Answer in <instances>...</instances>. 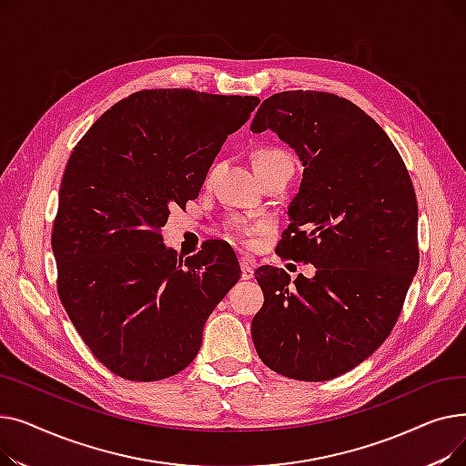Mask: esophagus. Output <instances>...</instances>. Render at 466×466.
<instances>
[{"instance_id": "obj_1", "label": "esophagus", "mask_w": 466, "mask_h": 466, "mask_svg": "<svg viewBox=\"0 0 466 466\" xmlns=\"http://www.w3.org/2000/svg\"><path fill=\"white\" fill-rule=\"evenodd\" d=\"M239 266H241V279H253L255 278V270H253V264L249 258H241L239 260Z\"/></svg>"}]
</instances>
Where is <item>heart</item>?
<instances>
[{
    "label": "heart",
    "instance_id": "1",
    "mask_svg": "<svg viewBox=\"0 0 466 466\" xmlns=\"http://www.w3.org/2000/svg\"><path fill=\"white\" fill-rule=\"evenodd\" d=\"M281 158H289L285 153L276 151V149H260L255 153L253 157V166H260V164H268V162H274V160H281ZM232 232L239 234L241 227L239 225H232Z\"/></svg>",
    "mask_w": 466,
    "mask_h": 466
}]
</instances>
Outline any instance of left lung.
<instances>
[{
	"mask_svg": "<svg viewBox=\"0 0 466 466\" xmlns=\"http://www.w3.org/2000/svg\"><path fill=\"white\" fill-rule=\"evenodd\" d=\"M272 130L304 174L279 255L315 276L260 266L253 344L274 372L325 381L369 359L393 330L418 272V200L393 141L346 97L290 90L268 97L251 132Z\"/></svg>",
	"mask_w": 466,
	"mask_h": 466,
	"instance_id": "8db88e82",
	"label": "left lung"
}]
</instances>
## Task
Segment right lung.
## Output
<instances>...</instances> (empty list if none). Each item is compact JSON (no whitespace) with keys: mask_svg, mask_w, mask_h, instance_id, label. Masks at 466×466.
Segmentation results:
<instances>
[{"mask_svg":"<svg viewBox=\"0 0 466 466\" xmlns=\"http://www.w3.org/2000/svg\"><path fill=\"white\" fill-rule=\"evenodd\" d=\"M257 96L141 90L97 118L60 185L53 253L58 295L85 344L132 381L174 376L198 355L204 325L239 279L213 241L179 258L160 228L198 198L209 166Z\"/></svg>","mask_w":466,"mask_h":466,"instance_id":"right-lung-1","label":"right lung"}]
</instances>
